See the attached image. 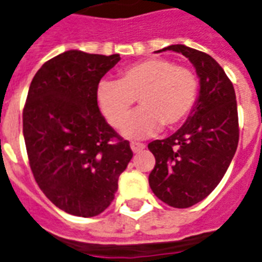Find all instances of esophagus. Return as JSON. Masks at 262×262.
Segmentation results:
<instances>
[{
    "instance_id": "34e87169",
    "label": "esophagus",
    "mask_w": 262,
    "mask_h": 262,
    "mask_svg": "<svg viewBox=\"0 0 262 262\" xmlns=\"http://www.w3.org/2000/svg\"><path fill=\"white\" fill-rule=\"evenodd\" d=\"M130 148L135 153H137V151L145 149V144H141V142H130Z\"/></svg>"
}]
</instances>
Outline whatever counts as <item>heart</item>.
Instances as JSON below:
<instances>
[{
  "mask_svg": "<svg viewBox=\"0 0 262 262\" xmlns=\"http://www.w3.org/2000/svg\"><path fill=\"white\" fill-rule=\"evenodd\" d=\"M199 96V78L192 69L166 58H148L121 70L118 81L102 80L97 86L101 112L112 126L122 125L136 98L141 107L125 122L126 137L144 138L179 126L192 112Z\"/></svg>",
  "mask_w": 262,
  "mask_h": 262,
  "instance_id": "obj_1",
  "label": "heart"
}]
</instances>
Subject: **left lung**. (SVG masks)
Wrapping results in <instances>:
<instances>
[{
    "label": "left lung",
    "instance_id": "8db88e82",
    "mask_svg": "<svg viewBox=\"0 0 262 262\" xmlns=\"http://www.w3.org/2000/svg\"><path fill=\"white\" fill-rule=\"evenodd\" d=\"M165 50L181 53L195 68L200 94L188 120L174 135L148 145L156 158L149 185L173 208H189L208 197L229 168L238 145L234 88L214 58L185 45Z\"/></svg>",
    "mask_w": 262,
    "mask_h": 262
}]
</instances>
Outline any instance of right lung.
<instances>
[{
	"instance_id": "obj_1",
	"label": "right lung",
	"mask_w": 262,
	"mask_h": 262,
	"mask_svg": "<svg viewBox=\"0 0 262 262\" xmlns=\"http://www.w3.org/2000/svg\"><path fill=\"white\" fill-rule=\"evenodd\" d=\"M118 61L120 54L68 50L39 68L28 92L23 126L30 169L43 194L73 216L104 212L133 157L97 104L98 83Z\"/></svg>"
}]
</instances>
